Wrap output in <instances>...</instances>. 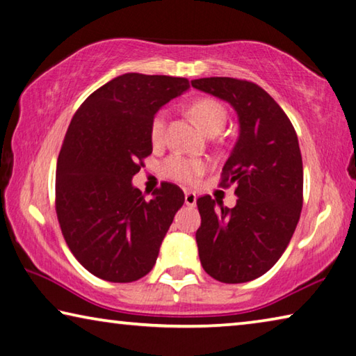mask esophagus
<instances>
[{"mask_svg": "<svg viewBox=\"0 0 356 356\" xmlns=\"http://www.w3.org/2000/svg\"><path fill=\"white\" fill-rule=\"evenodd\" d=\"M184 203L188 207H195V203H197L195 192H191V191L186 192V194H184Z\"/></svg>", "mask_w": 356, "mask_h": 356, "instance_id": "obj_1", "label": "esophagus"}]
</instances>
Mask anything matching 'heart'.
Returning a JSON list of instances; mask_svg holds the SVG:
<instances>
[{
  "label": "heart",
  "instance_id": "b5f03b06",
  "mask_svg": "<svg viewBox=\"0 0 356 356\" xmlns=\"http://www.w3.org/2000/svg\"><path fill=\"white\" fill-rule=\"evenodd\" d=\"M191 113L194 118L199 121L202 129L205 131L208 136L218 134L222 131L227 121V112L224 106L218 102L216 99L203 97L195 101L189 107ZM165 127H167V112L156 113V116L151 121V140L154 145H159L164 142L165 138ZM207 170V164L202 159H195V157H186L181 154H175L164 162L162 165V172L165 177L177 179L179 183L194 184L199 181V178Z\"/></svg>",
  "mask_w": 356,
  "mask_h": 356
}]
</instances>
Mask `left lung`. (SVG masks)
Returning a JSON list of instances; mask_svg holds the SVG:
<instances>
[{
	"label": "left lung",
	"mask_w": 356,
	"mask_h": 356,
	"mask_svg": "<svg viewBox=\"0 0 356 356\" xmlns=\"http://www.w3.org/2000/svg\"><path fill=\"white\" fill-rule=\"evenodd\" d=\"M191 83L229 102L240 124L220 183L236 184V205L225 208L209 195L197 200L202 216L195 233L199 257L203 270L216 281L249 282L281 259L300 220L298 137L279 104L252 81L209 77Z\"/></svg>",
	"instance_id": "1"
}]
</instances>
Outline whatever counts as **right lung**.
<instances>
[{"label": "right lung", "instance_id": "right-lung-1", "mask_svg": "<svg viewBox=\"0 0 356 356\" xmlns=\"http://www.w3.org/2000/svg\"><path fill=\"white\" fill-rule=\"evenodd\" d=\"M188 90V79L123 74L86 97L67 127L56 214L74 257L96 277L134 282L153 270L184 194L162 183L145 200L132 178L153 151L157 110Z\"/></svg>", "mask_w": 356, "mask_h": 356}]
</instances>
